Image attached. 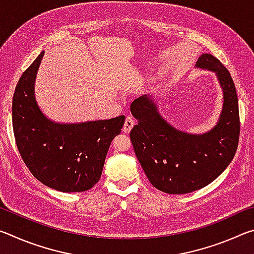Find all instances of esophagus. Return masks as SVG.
Wrapping results in <instances>:
<instances>
[{"label":"esophagus","instance_id":"obj_1","mask_svg":"<svg viewBox=\"0 0 254 254\" xmlns=\"http://www.w3.org/2000/svg\"><path fill=\"white\" fill-rule=\"evenodd\" d=\"M134 126V119L130 115H127L126 118V122H124V126H123V131L126 133H128L131 131V128Z\"/></svg>","mask_w":254,"mask_h":254}]
</instances>
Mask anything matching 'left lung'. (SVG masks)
Wrapping results in <instances>:
<instances>
[{
  "label": "left lung",
  "instance_id": "left-lung-1",
  "mask_svg": "<svg viewBox=\"0 0 254 254\" xmlns=\"http://www.w3.org/2000/svg\"><path fill=\"white\" fill-rule=\"evenodd\" d=\"M196 67L216 72L224 95L220 121L209 132L196 135L176 130L147 95L131 104L137 120L130 132L135 156L149 182L168 194H187L207 186L233 160L239 144V102L229 70L209 54L201 55Z\"/></svg>",
  "mask_w": 254,
  "mask_h": 254
}]
</instances>
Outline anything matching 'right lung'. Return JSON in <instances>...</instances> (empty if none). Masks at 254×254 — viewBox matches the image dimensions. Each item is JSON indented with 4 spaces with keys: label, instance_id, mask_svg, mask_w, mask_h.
Masks as SVG:
<instances>
[{
    "label": "right lung",
    "instance_id": "right-lung-1",
    "mask_svg": "<svg viewBox=\"0 0 254 254\" xmlns=\"http://www.w3.org/2000/svg\"><path fill=\"white\" fill-rule=\"evenodd\" d=\"M44 51L20 77L12 101V124L20 156L46 186L64 192L85 191L101 178L113 137L124 115L78 124L47 119L34 98V79Z\"/></svg>",
    "mask_w": 254,
    "mask_h": 254
}]
</instances>
